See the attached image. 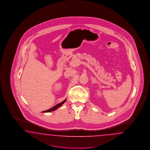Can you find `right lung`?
Instances as JSON below:
<instances>
[{
  "label": "right lung",
  "instance_id": "right-lung-1",
  "mask_svg": "<svg viewBox=\"0 0 150 150\" xmlns=\"http://www.w3.org/2000/svg\"><path fill=\"white\" fill-rule=\"evenodd\" d=\"M65 101H66V100H64V101H63L62 102H61V103H60L59 104H58V105H55L54 106L53 108H50V109H48V110H45V111H43V112H52V111H53V110H56V109H57V108H58L59 107H60L62 105H63L64 103L65 102Z\"/></svg>",
  "mask_w": 150,
  "mask_h": 150
}]
</instances>
